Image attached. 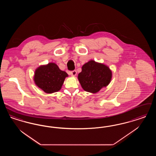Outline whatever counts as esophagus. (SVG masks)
<instances>
[{"label":"esophagus","mask_w":156,"mask_h":156,"mask_svg":"<svg viewBox=\"0 0 156 156\" xmlns=\"http://www.w3.org/2000/svg\"><path fill=\"white\" fill-rule=\"evenodd\" d=\"M70 74H71V75H72L73 76H76V71L75 70H74V71L70 72Z\"/></svg>","instance_id":"1"}]
</instances>
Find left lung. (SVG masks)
Wrapping results in <instances>:
<instances>
[{
    "label": "left lung",
    "instance_id": "1",
    "mask_svg": "<svg viewBox=\"0 0 156 156\" xmlns=\"http://www.w3.org/2000/svg\"><path fill=\"white\" fill-rule=\"evenodd\" d=\"M112 78V71L105 64L91 60L84 64L78 79L82 89L92 94L106 87Z\"/></svg>",
    "mask_w": 156,
    "mask_h": 156
}]
</instances>
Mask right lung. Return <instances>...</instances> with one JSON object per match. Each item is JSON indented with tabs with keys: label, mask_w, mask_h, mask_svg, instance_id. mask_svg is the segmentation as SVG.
Segmentation results:
<instances>
[{
	"label": "right lung",
	"mask_w": 156,
	"mask_h": 156,
	"mask_svg": "<svg viewBox=\"0 0 156 156\" xmlns=\"http://www.w3.org/2000/svg\"><path fill=\"white\" fill-rule=\"evenodd\" d=\"M69 75L58 68L55 62L41 65L35 69L34 81L37 87L46 94L59 91Z\"/></svg>",
	"instance_id": "right-lung-1"
}]
</instances>
